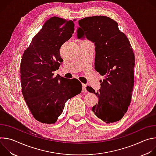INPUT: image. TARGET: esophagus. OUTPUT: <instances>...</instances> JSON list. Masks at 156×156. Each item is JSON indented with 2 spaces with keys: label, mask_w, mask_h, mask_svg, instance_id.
<instances>
[{
  "label": "esophagus",
  "mask_w": 156,
  "mask_h": 156,
  "mask_svg": "<svg viewBox=\"0 0 156 156\" xmlns=\"http://www.w3.org/2000/svg\"><path fill=\"white\" fill-rule=\"evenodd\" d=\"M82 91L83 92H87V90H86V84L82 83Z\"/></svg>",
  "instance_id": "esophagus-1"
}]
</instances>
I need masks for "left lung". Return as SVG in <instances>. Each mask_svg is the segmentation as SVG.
Returning a JSON list of instances; mask_svg holds the SVG:
<instances>
[{"mask_svg":"<svg viewBox=\"0 0 156 156\" xmlns=\"http://www.w3.org/2000/svg\"><path fill=\"white\" fill-rule=\"evenodd\" d=\"M78 39L86 37L95 46L94 69L105 79L96 93L98 103L92 110L97 118L110 123L122 119L129 105L134 86L135 54L118 23L105 16L86 17L78 21Z\"/></svg>","mask_w":156,"mask_h":156,"instance_id":"8db88e82","label":"left lung"}]
</instances>
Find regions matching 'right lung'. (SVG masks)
I'll list each match as a JSON object with an SVG mask.
<instances>
[{"label": "right lung", "instance_id": "1", "mask_svg": "<svg viewBox=\"0 0 156 156\" xmlns=\"http://www.w3.org/2000/svg\"><path fill=\"white\" fill-rule=\"evenodd\" d=\"M72 20L53 16L48 20L25 51L20 64L22 94L36 120L54 123L61 115L65 103L81 92V83L54 72L63 59L60 49L74 33Z\"/></svg>", "mask_w": 156, "mask_h": 156}]
</instances>
